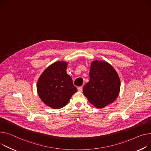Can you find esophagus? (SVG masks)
<instances>
[{
  "label": "esophagus",
  "mask_w": 151,
  "mask_h": 151,
  "mask_svg": "<svg viewBox=\"0 0 151 151\" xmlns=\"http://www.w3.org/2000/svg\"><path fill=\"white\" fill-rule=\"evenodd\" d=\"M78 90L79 92H82L83 91V87L82 86H80L78 87Z\"/></svg>",
  "instance_id": "1"
}]
</instances>
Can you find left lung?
Wrapping results in <instances>:
<instances>
[{
  "label": "left lung",
  "mask_w": 151,
  "mask_h": 151,
  "mask_svg": "<svg viewBox=\"0 0 151 151\" xmlns=\"http://www.w3.org/2000/svg\"><path fill=\"white\" fill-rule=\"evenodd\" d=\"M90 80L83 87L84 95L97 108H103L113 103L118 97L120 79L113 67L107 62L92 63Z\"/></svg>",
  "instance_id": "8db88e82"
}]
</instances>
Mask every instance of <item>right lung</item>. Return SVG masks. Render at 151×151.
Instances as JSON below:
<instances>
[{
	"mask_svg": "<svg viewBox=\"0 0 151 151\" xmlns=\"http://www.w3.org/2000/svg\"><path fill=\"white\" fill-rule=\"evenodd\" d=\"M67 64L58 61L48 67L39 78L37 93L42 101L55 109L65 106L76 92L72 78L67 74Z\"/></svg>",
	"mask_w": 151,
	"mask_h": 151,
	"instance_id": "add662e5",
	"label": "right lung"
}]
</instances>
